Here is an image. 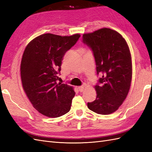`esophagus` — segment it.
<instances>
[{
	"label": "esophagus",
	"instance_id": "1",
	"mask_svg": "<svg viewBox=\"0 0 152 152\" xmlns=\"http://www.w3.org/2000/svg\"><path fill=\"white\" fill-rule=\"evenodd\" d=\"M84 89V87H82V86L78 87V89H79V91L80 92V93H82V92H83Z\"/></svg>",
	"mask_w": 152,
	"mask_h": 152
}]
</instances>
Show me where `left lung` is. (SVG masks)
Masks as SVG:
<instances>
[{
	"label": "left lung",
	"instance_id": "left-lung-1",
	"mask_svg": "<svg viewBox=\"0 0 152 152\" xmlns=\"http://www.w3.org/2000/svg\"><path fill=\"white\" fill-rule=\"evenodd\" d=\"M83 42L93 50L97 74L102 75L100 84L94 87L96 98L87 107L98 114L112 113L123 103L131 87L132 65L129 48L118 32L108 28L84 34Z\"/></svg>",
	"mask_w": 152,
	"mask_h": 152
}]
</instances>
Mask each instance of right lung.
<instances>
[{
    "instance_id": "right-lung-1",
    "label": "right lung",
    "mask_w": 152,
    "mask_h": 152,
    "mask_svg": "<svg viewBox=\"0 0 152 152\" xmlns=\"http://www.w3.org/2000/svg\"><path fill=\"white\" fill-rule=\"evenodd\" d=\"M80 35L61 36L44 34L26 45L20 75L25 93L33 107L43 115L56 118L70 110L75 93L72 86L58 83L63 58Z\"/></svg>"
}]
</instances>
